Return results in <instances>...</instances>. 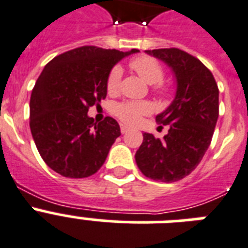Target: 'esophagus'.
<instances>
[{"label": "esophagus", "mask_w": 248, "mask_h": 248, "mask_svg": "<svg viewBox=\"0 0 248 248\" xmlns=\"http://www.w3.org/2000/svg\"><path fill=\"white\" fill-rule=\"evenodd\" d=\"M128 131H130V127H127L126 124H121V132H122V134H126Z\"/></svg>", "instance_id": "esophagus-1"}]
</instances>
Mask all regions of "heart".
Instances as JSON below:
<instances>
[{
    "label": "heart",
    "instance_id": "1",
    "mask_svg": "<svg viewBox=\"0 0 248 248\" xmlns=\"http://www.w3.org/2000/svg\"><path fill=\"white\" fill-rule=\"evenodd\" d=\"M130 65L148 84L150 85L156 84V89H162L160 81L164 78V70L155 58L149 57V56H140V57L134 58ZM122 74H124V70L120 65L112 67L108 78H107V90L108 92H117L121 85ZM150 110H152L150 106L142 103V102H124V103L116 104L113 112L121 121H124V124H135L141 120L142 116L150 113Z\"/></svg>",
    "mask_w": 248,
    "mask_h": 248
}]
</instances>
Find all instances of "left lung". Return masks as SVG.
<instances>
[{
    "label": "left lung",
    "mask_w": 248,
    "mask_h": 248,
    "mask_svg": "<svg viewBox=\"0 0 248 248\" xmlns=\"http://www.w3.org/2000/svg\"><path fill=\"white\" fill-rule=\"evenodd\" d=\"M163 61L176 78V95L156 122L170 124L160 140L144 132L135 154L139 170L148 178L176 182L188 176L208 150L219 116V90L206 66L178 48L145 51Z\"/></svg>",
    "instance_id": "8db88e82"
}]
</instances>
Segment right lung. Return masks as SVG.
<instances>
[{"instance_id":"add662e5","label":"right lung","mask_w":248,"mask_h":248,"mask_svg":"<svg viewBox=\"0 0 248 248\" xmlns=\"http://www.w3.org/2000/svg\"><path fill=\"white\" fill-rule=\"evenodd\" d=\"M138 52L84 46L46 65L30 96V131L51 170L68 178H85L103 166L121 135L120 124L112 117L96 124L88 110L107 96L112 67Z\"/></svg>"}]
</instances>
